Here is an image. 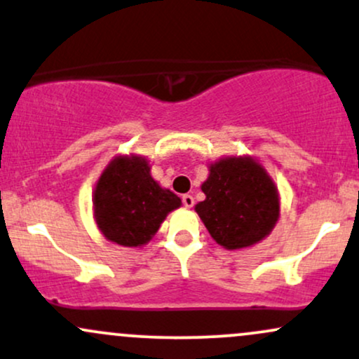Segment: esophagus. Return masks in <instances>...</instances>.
Segmentation results:
<instances>
[{
	"mask_svg": "<svg viewBox=\"0 0 359 359\" xmlns=\"http://www.w3.org/2000/svg\"><path fill=\"white\" fill-rule=\"evenodd\" d=\"M182 203L185 208H192L194 205V197L191 196V194H184L182 196Z\"/></svg>",
	"mask_w": 359,
	"mask_h": 359,
	"instance_id": "esophagus-1",
	"label": "esophagus"
}]
</instances>
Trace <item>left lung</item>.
I'll use <instances>...</instances> for the list:
<instances>
[{
    "instance_id": "1",
    "label": "left lung",
    "mask_w": 359,
    "mask_h": 359,
    "mask_svg": "<svg viewBox=\"0 0 359 359\" xmlns=\"http://www.w3.org/2000/svg\"><path fill=\"white\" fill-rule=\"evenodd\" d=\"M205 199L196 205L212 240L226 250L257 245L277 224V185L251 156H224L209 165L201 185Z\"/></svg>"
}]
</instances>
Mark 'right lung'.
Instances as JSON below:
<instances>
[{
    "mask_svg": "<svg viewBox=\"0 0 359 359\" xmlns=\"http://www.w3.org/2000/svg\"><path fill=\"white\" fill-rule=\"evenodd\" d=\"M94 217L106 240L137 248L158 231L168 212L182 201L150 175L148 160L138 155L114 156L94 189Z\"/></svg>",
    "mask_w": 359,
    "mask_h": 359,
    "instance_id": "add662e5",
    "label": "right lung"
}]
</instances>
